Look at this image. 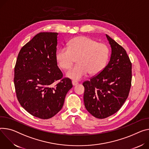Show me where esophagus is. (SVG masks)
<instances>
[{"label":"esophagus","mask_w":149,"mask_h":149,"mask_svg":"<svg viewBox=\"0 0 149 149\" xmlns=\"http://www.w3.org/2000/svg\"><path fill=\"white\" fill-rule=\"evenodd\" d=\"M72 85H73L74 86H77V85L78 84V83L77 81H74V80H73V81H72Z\"/></svg>","instance_id":"34e87169"}]
</instances>
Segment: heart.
Wrapping results in <instances>:
<instances>
[{
    "mask_svg": "<svg viewBox=\"0 0 149 149\" xmlns=\"http://www.w3.org/2000/svg\"><path fill=\"white\" fill-rule=\"evenodd\" d=\"M68 47L60 48L56 53L58 66L63 70H69L75 58L77 65L66 74L74 81L79 80L88 73L96 75L101 72L106 66L109 56V50L104 43L86 36L72 38L68 43Z\"/></svg>",
    "mask_w": 149,
    "mask_h": 149,
    "instance_id": "b5f03b06",
    "label": "heart"
}]
</instances>
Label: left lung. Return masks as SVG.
I'll return each mask as SVG.
<instances>
[{
  "label": "left lung",
  "instance_id": "1",
  "mask_svg": "<svg viewBox=\"0 0 149 149\" xmlns=\"http://www.w3.org/2000/svg\"><path fill=\"white\" fill-rule=\"evenodd\" d=\"M106 36L111 47L110 61L101 72L83 84L86 109L99 119L120 109L131 86L132 65L125 50L109 36Z\"/></svg>",
  "mask_w": 149,
  "mask_h": 149
}]
</instances>
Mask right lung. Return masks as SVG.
<instances>
[{
    "label": "right lung",
    "mask_w": 149,
    "mask_h": 149,
    "mask_svg": "<svg viewBox=\"0 0 149 149\" xmlns=\"http://www.w3.org/2000/svg\"><path fill=\"white\" fill-rule=\"evenodd\" d=\"M58 33H40L25 45L18 55L14 70L17 99L25 111L47 119L62 108L71 80L62 78L56 60ZM60 81L55 84L56 80Z\"/></svg>",
    "instance_id": "add662e5"
}]
</instances>
